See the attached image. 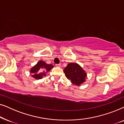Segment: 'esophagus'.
Returning <instances> with one entry per match:
<instances>
[{
	"mask_svg": "<svg viewBox=\"0 0 124 124\" xmlns=\"http://www.w3.org/2000/svg\"><path fill=\"white\" fill-rule=\"evenodd\" d=\"M56 66L57 67H60V64H56Z\"/></svg>",
	"mask_w": 124,
	"mask_h": 124,
	"instance_id": "1",
	"label": "esophagus"
}]
</instances>
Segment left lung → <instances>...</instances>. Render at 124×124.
Instances as JSON below:
<instances>
[{"label": "left lung", "mask_w": 124, "mask_h": 124, "mask_svg": "<svg viewBox=\"0 0 124 124\" xmlns=\"http://www.w3.org/2000/svg\"><path fill=\"white\" fill-rule=\"evenodd\" d=\"M65 75L73 84L79 86L86 81L85 71L77 63H69L64 69Z\"/></svg>", "instance_id": "8db88e82"}]
</instances>
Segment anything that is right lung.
<instances>
[{
    "label": "right lung",
    "instance_id": "1",
    "mask_svg": "<svg viewBox=\"0 0 124 124\" xmlns=\"http://www.w3.org/2000/svg\"><path fill=\"white\" fill-rule=\"evenodd\" d=\"M54 68L52 64H46L43 61H39L36 65L34 66L30 69V73L32 74V77L37 79H39L46 75V73L48 72Z\"/></svg>",
    "mask_w": 124,
    "mask_h": 124
}]
</instances>
